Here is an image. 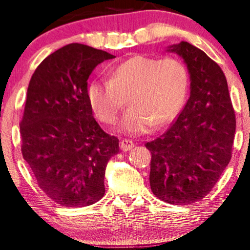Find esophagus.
Returning <instances> with one entry per match:
<instances>
[{
  "label": "esophagus",
  "mask_w": 250,
  "mask_h": 250,
  "mask_svg": "<svg viewBox=\"0 0 250 250\" xmlns=\"http://www.w3.org/2000/svg\"><path fill=\"white\" fill-rule=\"evenodd\" d=\"M132 147H134V143L131 141H128V139H123V141L120 143V148H121L122 152L130 151Z\"/></svg>",
  "instance_id": "34e87169"
}]
</instances>
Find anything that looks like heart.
Returning a JSON list of instances; mask_svg holds the SVG:
<instances>
[{
  "instance_id": "1",
  "label": "heart",
  "mask_w": 250,
  "mask_h": 250,
  "mask_svg": "<svg viewBox=\"0 0 250 250\" xmlns=\"http://www.w3.org/2000/svg\"><path fill=\"white\" fill-rule=\"evenodd\" d=\"M108 76L88 85L89 104L101 121L114 123L129 97L130 108L123 115L119 130L134 136L174 120L184 105L189 85L188 67L175 57L132 56L109 69Z\"/></svg>"
}]
</instances>
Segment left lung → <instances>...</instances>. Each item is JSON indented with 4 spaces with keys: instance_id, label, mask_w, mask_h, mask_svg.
Returning <instances> with one entry per match:
<instances>
[{
    "instance_id": "8db88e82",
    "label": "left lung",
    "mask_w": 250,
    "mask_h": 250,
    "mask_svg": "<svg viewBox=\"0 0 250 250\" xmlns=\"http://www.w3.org/2000/svg\"><path fill=\"white\" fill-rule=\"evenodd\" d=\"M184 61L189 98L170 128L145 144L152 153L149 185L168 204L191 205L204 199L231 160L235 115L221 67L188 42L169 45Z\"/></svg>"
}]
</instances>
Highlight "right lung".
I'll return each instance as SVG.
<instances>
[{"instance_id": "right-lung-1", "label": "right lung", "mask_w": 250, "mask_h": 250, "mask_svg": "<svg viewBox=\"0 0 250 250\" xmlns=\"http://www.w3.org/2000/svg\"><path fill=\"white\" fill-rule=\"evenodd\" d=\"M111 53L71 43L48 56L32 75L21 122V152L36 182L64 207L104 197L106 166L119 139L99 127L88 102V79Z\"/></svg>"}]
</instances>
